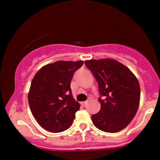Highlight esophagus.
Segmentation results:
<instances>
[{
  "instance_id": "obj_1",
  "label": "esophagus",
  "mask_w": 160,
  "mask_h": 160,
  "mask_svg": "<svg viewBox=\"0 0 160 160\" xmlns=\"http://www.w3.org/2000/svg\"><path fill=\"white\" fill-rule=\"evenodd\" d=\"M89 99H90V98H89ZM86 103H87V101H85V102H82L81 104H82V105H85V104H86Z\"/></svg>"
}]
</instances>
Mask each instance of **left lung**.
Returning <instances> with one entry per match:
<instances>
[{
	"label": "left lung",
	"mask_w": 160,
	"mask_h": 160,
	"mask_svg": "<svg viewBox=\"0 0 160 160\" xmlns=\"http://www.w3.org/2000/svg\"><path fill=\"white\" fill-rule=\"evenodd\" d=\"M98 84V113L92 115L96 128L117 132L132 120L140 102V86L128 68L111 58L85 62Z\"/></svg>",
	"instance_id": "1"
}]
</instances>
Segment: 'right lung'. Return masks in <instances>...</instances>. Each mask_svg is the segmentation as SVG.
I'll list each match as a JSON object with an SVG mask.
<instances>
[{"label":"right lung","instance_id":"add662e5","mask_svg":"<svg viewBox=\"0 0 160 160\" xmlns=\"http://www.w3.org/2000/svg\"><path fill=\"white\" fill-rule=\"evenodd\" d=\"M82 61H58L43 66L34 75L28 93L31 111L38 122L51 132H61L73 123L80 104L73 98L71 81Z\"/></svg>","mask_w":160,"mask_h":160}]
</instances>
